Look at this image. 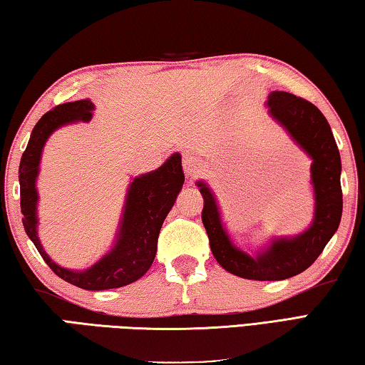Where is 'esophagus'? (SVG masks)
Here are the masks:
<instances>
[{
	"label": "esophagus",
	"instance_id": "obj_1",
	"mask_svg": "<svg viewBox=\"0 0 365 365\" xmlns=\"http://www.w3.org/2000/svg\"><path fill=\"white\" fill-rule=\"evenodd\" d=\"M201 168H202L201 161L197 160L195 155H191L190 151H185V153H183V172H185V175H187L188 178H193V177H196V174H200Z\"/></svg>",
	"mask_w": 365,
	"mask_h": 365
}]
</instances>
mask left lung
<instances>
[{
  "label": "left lung",
  "mask_w": 365,
  "mask_h": 365,
  "mask_svg": "<svg viewBox=\"0 0 365 365\" xmlns=\"http://www.w3.org/2000/svg\"><path fill=\"white\" fill-rule=\"evenodd\" d=\"M269 116L311 160V185L314 215L309 227L294 236H274L254 252H246L231 241L225 228L217 197L209 185L196 182L204 197L202 223L210 250L228 273L254 281H281L309 268L341 220V161L332 129L313 103L282 91L269 92Z\"/></svg>",
  "instance_id": "obj_1"
}]
</instances>
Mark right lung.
<instances>
[{
	"label": "right lung",
	"instance_id": "obj_1",
	"mask_svg": "<svg viewBox=\"0 0 365 365\" xmlns=\"http://www.w3.org/2000/svg\"><path fill=\"white\" fill-rule=\"evenodd\" d=\"M96 105L89 98L57 105L36 123L19 165L21 209L25 233L54 273L86 290H107L128 286L147 273L155 260L158 236L164 218L183 187L182 156L174 153L161 168L135 177L129 183L115 241L101 260L86 269L57 264L46 254L38 236V174L44 145L57 129L75 123H89Z\"/></svg>",
	"mask_w": 365,
	"mask_h": 365
}]
</instances>
